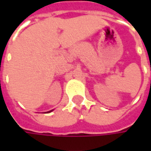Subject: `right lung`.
I'll use <instances>...</instances> for the list:
<instances>
[{"instance_id":"obj_1","label":"right lung","mask_w":151,"mask_h":151,"mask_svg":"<svg viewBox=\"0 0 151 151\" xmlns=\"http://www.w3.org/2000/svg\"><path fill=\"white\" fill-rule=\"evenodd\" d=\"M53 110H54V109H53ZM53 110H50V111H49V112H48V113H51V112H52V111H53Z\"/></svg>"}]
</instances>
